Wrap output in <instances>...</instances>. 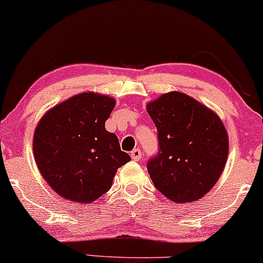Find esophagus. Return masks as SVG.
Segmentation results:
<instances>
[{"mask_svg": "<svg viewBox=\"0 0 263 263\" xmlns=\"http://www.w3.org/2000/svg\"><path fill=\"white\" fill-rule=\"evenodd\" d=\"M130 156H132V159H133V160H134V161H139L140 158H141V152H140V149H134V150H132Z\"/></svg>", "mask_w": 263, "mask_h": 263, "instance_id": "obj_1", "label": "esophagus"}]
</instances>
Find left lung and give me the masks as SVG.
<instances>
[{"label": "left lung", "instance_id": "1", "mask_svg": "<svg viewBox=\"0 0 263 263\" xmlns=\"http://www.w3.org/2000/svg\"><path fill=\"white\" fill-rule=\"evenodd\" d=\"M158 130L156 155L146 167L154 186L175 202L206 195L219 180L229 154L220 118L191 97L171 92L146 105Z\"/></svg>", "mask_w": 263, "mask_h": 263}]
</instances>
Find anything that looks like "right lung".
<instances>
[{
	"instance_id": "right-lung-1",
	"label": "right lung",
	"mask_w": 263,
	"mask_h": 263,
	"mask_svg": "<svg viewBox=\"0 0 263 263\" xmlns=\"http://www.w3.org/2000/svg\"><path fill=\"white\" fill-rule=\"evenodd\" d=\"M116 100L82 93L55 105L38 123L33 154L40 173L58 195L89 203L110 189L117 170L130 161L117 135L105 130Z\"/></svg>"
}]
</instances>
